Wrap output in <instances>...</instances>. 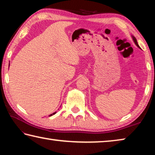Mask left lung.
<instances>
[{"mask_svg": "<svg viewBox=\"0 0 155 155\" xmlns=\"http://www.w3.org/2000/svg\"><path fill=\"white\" fill-rule=\"evenodd\" d=\"M133 41H134V42H135V44H136V45H137V46L138 47V48H140V46L138 45V44H137V40H136V38H135V37H133Z\"/></svg>", "mask_w": 155, "mask_h": 155, "instance_id": "obj_1", "label": "left lung"}]
</instances>
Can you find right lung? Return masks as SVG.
I'll list each match as a JSON object with an SVG mask.
<instances>
[{
    "label": "right lung",
    "instance_id": "add662e5",
    "mask_svg": "<svg viewBox=\"0 0 155 155\" xmlns=\"http://www.w3.org/2000/svg\"><path fill=\"white\" fill-rule=\"evenodd\" d=\"M56 114V112H54V113H53V114H51V115H54V114ZM51 115H50V116H51Z\"/></svg>",
    "mask_w": 155,
    "mask_h": 155
}]
</instances>
